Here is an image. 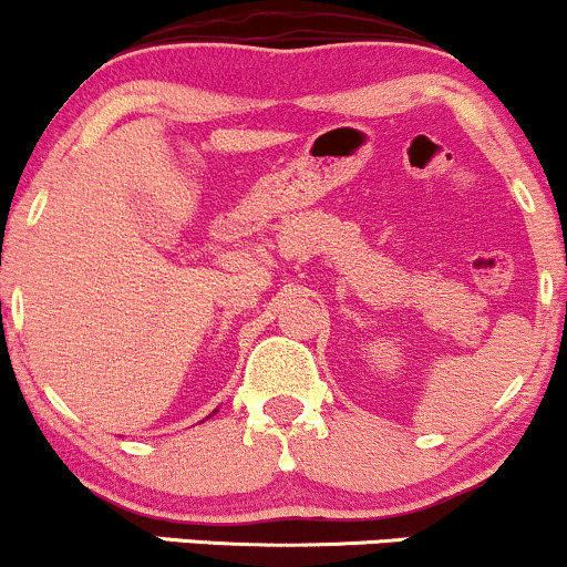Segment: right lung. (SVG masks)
I'll return each instance as SVG.
<instances>
[{
  "label": "right lung",
  "instance_id": "right-lung-1",
  "mask_svg": "<svg viewBox=\"0 0 567 567\" xmlns=\"http://www.w3.org/2000/svg\"><path fill=\"white\" fill-rule=\"evenodd\" d=\"M213 413H216V411H213Z\"/></svg>",
  "mask_w": 567,
  "mask_h": 567
}]
</instances>
